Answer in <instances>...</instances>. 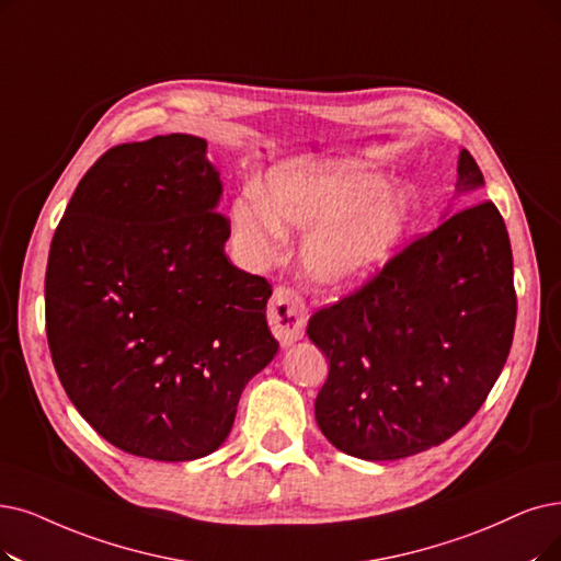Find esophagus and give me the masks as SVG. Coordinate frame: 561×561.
Instances as JSON below:
<instances>
[{
    "label": "esophagus",
    "instance_id": "34e87169",
    "mask_svg": "<svg viewBox=\"0 0 561 561\" xmlns=\"http://www.w3.org/2000/svg\"><path fill=\"white\" fill-rule=\"evenodd\" d=\"M266 318L276 333V339L283 345L295 343L304 335V327H306V318H308L306 301L295 287L278 285L274 289L272 299H268Z\"/></svg>",
    "mask_w": 561,
    "mask_h": 561
}]
</instances>
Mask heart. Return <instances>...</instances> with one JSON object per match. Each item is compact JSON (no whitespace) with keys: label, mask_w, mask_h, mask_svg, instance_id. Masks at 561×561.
<instances>
[{"label":"heart","mask_w":561,"mask_h":561,"mask_svg":"<svg viewBox=\"0 0 561 561\" xmlns=\"http://www.w3.org/2000/svg\"><path fill=\"white\" fill-rule=\"evenodd\" d=\"M389 179L364 163L293 161L268 176V197L245 188L232 205V228L255 262L274 260L285 226L310 234L308 274L333 287L366 283L393 255L408 230L412 203L391 193Z\"/></svg>","instance_id":"b5f03b06"}]
</instances>
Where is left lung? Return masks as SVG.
I'll return each mask as SVG.
<instances>
[{"label":"left lung","mask_w":561,"mask_h":561,"mask_svg":"<svg viewBox=\"0 0 561 561\" xmlns=\"http://www.w3.org/2000/svg\"><path fill=\"white\" fill-rule=\"evenodd\" d=\"M479 186L483 174L462 149L456 188ZM515 312L508 232L485 199L312 312L308 339L329 362L316 398L320 431L364 460L408 458L454 437L497 382Z\"/></svg>","instance_id":"1"}]
</instances>
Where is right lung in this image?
Segmentation results:
<instances>
[{"label":"right lung","instance_id":"1","mask_svg":"<svg viewBox=\"0 0 561 561\" xmlns=\"http://www.w3.org/2000/svg\"><path fill=\"white\" fill-rule=\"evenodd\" d=\"M207 142L184 133L107 149L53 237L46 331L76 410L117 449L209 456L278 341L272 285L226 255L230 218Z\"/></svg>","mask_w":561,"mask_h":561}]
</instances>
